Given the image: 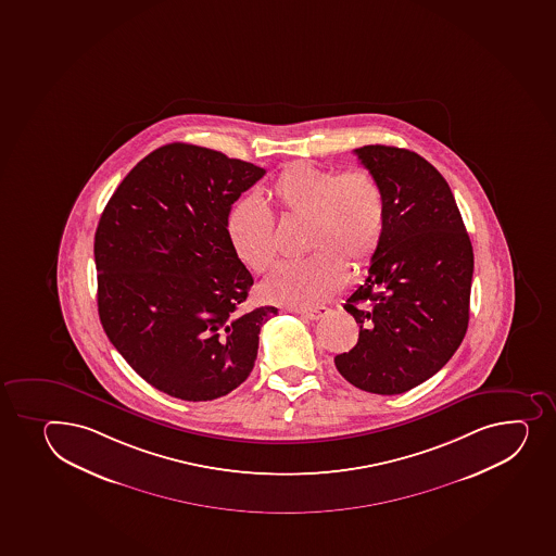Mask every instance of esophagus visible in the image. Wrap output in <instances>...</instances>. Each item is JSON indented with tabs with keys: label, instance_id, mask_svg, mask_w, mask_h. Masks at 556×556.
Instances as JSON below:
<instances>
[{
	"label": "esophagus",
	"instance_id": "obj_1",
	"mask_svg": "<svg viewBox=\"0 0 556 556\" xmlns=\"http://www.w3.org/2000/svg\"><path fill=\"white\" fill-rule=\"evenodd\" d=\"M327 306H317V308L301 309L299 314L303 315L304 319L317 321V319H321L323 315H327Z\"/></svg>",
	"mask_w": 556,
	"mask_h": 556
}]
</instances>
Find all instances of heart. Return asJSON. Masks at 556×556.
I'll list each match as a JSON object with an SVG mask.
<instances>
[{"instance_id":"obj_1","label":"heart","mask_w":556,"mask_h":556,"mask_svg":"<svg viewBox=\"0 0 556 556\" xmlns=\"http://www.w3.org/2000/svg\"><path fill=\"white\" fill-rule=\"evenodd\" d=\"M264 202L285 218L306 223L304 248L312 255L282 264L263 285L269 303L312 308L343 287L344 264L357 269L383 241L387 201L378 178L365 169L341 173L306 162L285 167L264 189ZM229 244L252 274H266L277 261L274 220L253 201L229 210Z\"/></svg>"}]
</instances>
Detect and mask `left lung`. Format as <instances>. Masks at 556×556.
<instances>
[{"label": "left lung", "instance_id": "obj_1", "mask_svg": "<svg viewBox=\"0 0 556 556\" xmlns=\"http://www.w3.org/2000/svg\"><path fill=\"white\" fill-rule=\"evenodd\" d=\"M354 153L383 188L387 224L365 285L344 303L359 339L333 363L357 389L403 394L464 341L475 253L453 191L424 156L392 146Z\"/></svg>", "mask_w": 556, "mask_h": 556}]
</instances>
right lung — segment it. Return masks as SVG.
<instances>
[{"label": "right lung", "mask_w": 556, "mask_h": 556, "mask_svg": "<svg viewBox=\"0 0 556 556\" xmlns=\"http://www.w3.org/2000/svg\"><path fill=\"white\" fill-rule=\"evenodd\" d=\"M263 167L173 142L122 180L94 235L98 315L151 387L184 401L237 389L274 306L244 312L253 277L229 244V210Z\"/></svg>", "instance_id": "right-lung-1"}]
</instances>
